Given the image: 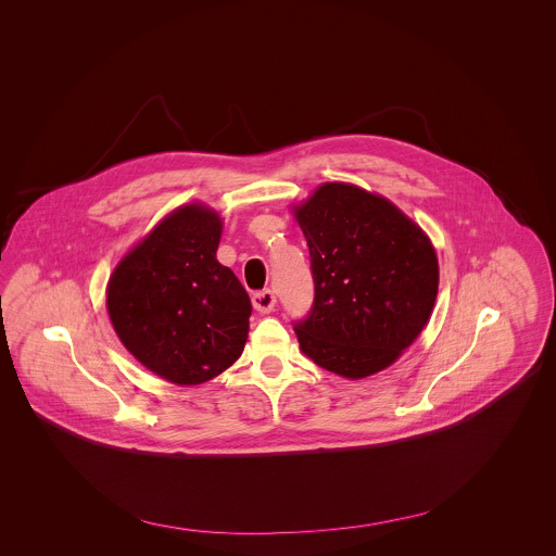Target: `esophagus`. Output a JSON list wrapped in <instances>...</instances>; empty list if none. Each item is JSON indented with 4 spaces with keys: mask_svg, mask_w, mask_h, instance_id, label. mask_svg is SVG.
<instances>
[{
    "mask_svg": "<svg viewBox=\"0 0 556 556\" xmlns=\"http://www.w3.org/2000/svg\"><path fill=\"white\" fill-rule=\"evenodd\" d=\"M275 293L270 289H263V291H256L253 293V305L256 312L261 314H269L270 309L275 307Z\"/></svg>",
    "mask_w": 556,
    "mask_h": 556,
    "instance_id": "34e87169",
    "label": "esophagus"
}]
</instances>
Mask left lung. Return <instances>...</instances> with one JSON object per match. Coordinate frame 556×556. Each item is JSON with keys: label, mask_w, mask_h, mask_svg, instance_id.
<instances>
[{"label": "left lung", "mask_w": 556, "mask_h": 556, "mask_svg": "<svg viewBox=\"0 0 556 556\" xmlns=\"http://www.w3.org/2000/svg\"><path fill=\"white\" fill-rule=\"evenodd\" d=\"M309 247L314 305L293 330L321 369L363 379L400 358L430 320L438 258L430 238L393 203L324 184L295 207Z\"/></svg>", "instance_id": "left-lung-1"}]
</instances>
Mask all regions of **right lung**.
I'll return each mask as SVG.
<instances>
[{
    "label": "right lung",
    "mask_w": 556,
    "mask_h": 556,
    "mask_svg": "<svg viewBox=\"0 0 556 556\" xmlns=\"http://www.w3.org/2000/svg\"><path fill=\"white\" fill-rule=\"evenodd\" d=\"M222 219L189 203L136 244L108 283V314L122 344L177 386H200L242 354L253 305L216 258Z\"/></svg>",
    "instance_id": "right-lung-1"
}]
</instances>
